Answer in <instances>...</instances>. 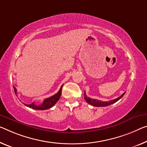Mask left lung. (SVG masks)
Here are the masks:
<instances>
[{"mask_svg": "<svg viewBox=\"0 0 147 147\" xmlns=\"http://www.w3.org/2000/svg\"><path fill=\"white\" fill-rule=\"evenodd\" d=\"M125 93V92H123V93L121 94L120 96H119L118 98H115V99H114V100H111L109 101H101V100H97V99H93V98H89V97H88L86 95V93H85V91L84 99L87 103L90 104V105L92 106H94V107H107V106H108V105H112V104H114L115 102H116L117 101H118L121 98H122V96L124 95V94Z\"/></svg>", "mask_w": 147, "mask_h": 147, "instance_id": "obj_1", "label": "left lung"}]
</instances>
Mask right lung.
<instances>
[{
    "mask_svg": "<svg viewBox=\"0 0 147 147\" xmlns=\"http://www.w3.org/2000/svg\"><path fill=\"white\" fill-rule=\"evenodd\" d=\"M62 86H63V85L61 86L60 90L58 91L57 93L54 94L53 96L49 97V98L45 99L43 102H42V104H40V105H35L34 102H33V103L30 104V105H26V106H27V107H28L31 108H33V109L38 110H44L49 109V108H51V107H53L56 102H57V101L59 100V98H60L61 94H62ZM13 89H14V92H15L16 94V93H17L16 88L15 87H13Z\"/></svg>",
    "mask_w": 147,
    "mask_h": 147,
    "instance_id": "obj_1",
    "label": "right lung"
}]
</instances>
